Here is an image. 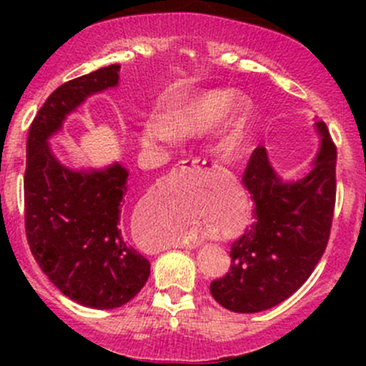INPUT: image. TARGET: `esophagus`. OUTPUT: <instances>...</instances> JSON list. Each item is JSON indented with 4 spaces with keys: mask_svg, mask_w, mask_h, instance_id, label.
<instances>
[{
    "mask_svg": "<svg viewBox=\"0 0 366 366\" xmlns=\"http://www.w3.org/2000/svg\"><path fill=\"white\" fill-rule=\"evenodd\" d=\"M186 169H197V172H207V173H221L224 172V168H221V164L217 161L212 159H200V157H193V159H186L179 164L177 172H186ZM179 248L193 249L197 248L198 242H180L177 244Z\"/></svg>",
    "mask_w": 366,
    "mask_h": 366,
    "instance_id": "esophagus-1",
    "label": "esophagus"
}]
</instances>
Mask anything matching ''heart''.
Here are the masks:
<instances>
[{
  "label": "heart",
  "instance_id": "heart-1",
  "mask_svg": "<svg viewBox=\"0 0 366 366\" xmlns=\"http://www.w3.org/2000/svg\"><path fill=\"white\" fill-rule=\"evenodd\" d=\"M234 95L227 90H210L193 95L169 109L166 117H152L143 129L147 147L169 145L177 132H205L219 122L227 134H235L244 125L246 113L241 104H232ZM168 223L161 228V244H177L197 237V228L184 219L175 198L166 205Z\"/></svg>",
  "mask_w": 366,
  "mask_h": 366
}]
</instances>
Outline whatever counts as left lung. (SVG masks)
Here are the masks:
<instances>
[{"label": "left lung", "instance_id": "1", "mask_svg": "<svg viewBox=\"0 0 366 366\" xmlns=\"http://www.w3.org/2000/svg\"><path fill=\"white\" fill-rule=\"evenodd\" d=\"M320 149L312 172L283 182L257 147L242 173L254 221L232 244L230 271L210 283L223 308L257 313L292 296L326 252L337 200V145L317 122Z\"/></svg>", "mask_w": 366, "mask_h": 366}]
</instances>
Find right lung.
<instances>
[{
    "label": "right lung",
    "mask_w": 366,
    "mask_h": 366,
    "mask_svg": "<svg viewBox=\"0 0 366 366\" xmlns=\"http://www.w3.org/2000/svg\"><path fill=\"white\" fill-rule=\"evenodd\" d=\"M120 65L102 67L58 86L26 142L24 227L29 249L61 294L97 310L131 301L150 274V262L127 244L120 228L127 169L74 172L54 157L47 138L92 94L117 86Z\"/></svg>",
    "instance_id": "1"
}]
</instances>
